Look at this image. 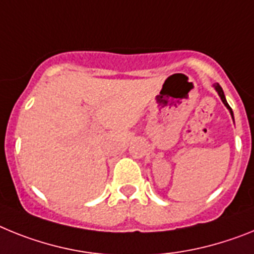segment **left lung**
<instances>
[{"mask_svg": "<svg viewBox=\"0 0 254 254\" xmlns=\"http://www.w3.org/2000/svg\"><path fill=\"white\" fill-rule=\"evenodd\" d=\"M213 87H215L216 92H217V93H219V96H220V98H221L222 103H224V105L226 106V109H228L229 111H230L231 118H233V120H234V114H233V110H231V107H230V106H229V103L226 102V98H225V94H224V90H222V88L220 87V84H219V83H216V84H213Z\"/></svg>", "mask_w": 254, "mask_h": 254, "instance_id": "8db88e82", "label": "left lung"}]
</instances>
